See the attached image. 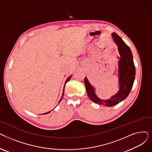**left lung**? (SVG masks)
Returning <instances> with one entry per match:
<instances>
[{
    "mask_svg": "<svg viewBox=\"0 0 152 152\" xmlns=\"http://www.w3.org/2000/svg\"><path fill=\"white\" fill-rule=\"evenodd\" d=\"M112 36L118 47L121 57L119 61V91L115 95L111 97L110 99L107 100L100 99L95 95L94 88L87 81V78H84L86 91L90 99L95 103L105 107L116 105L128 96L132 87L135 75V68L130 48L115 33L112 34Z\"/></svg>",
    "mask_w": 152,
    "mask_h": 152,
    "instance_id": "8db88e82",
    "label": "left lung"
}]
</instances>
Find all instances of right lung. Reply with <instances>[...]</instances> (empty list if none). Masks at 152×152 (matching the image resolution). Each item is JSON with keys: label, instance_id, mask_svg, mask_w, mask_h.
I'll return each mask as SVG.
<instances>
[{"label": "right lung", "instance_id": "add662e5", "mask_svg": "<svg viewBox=\"0 0 152 152\" xmlns=\"http://www.w3.org/2000/svg\"><path fill=\"white\" fill-rule=\"evenodd\" d=\"M71 76H69L66 80V82H65V84H66V83L68 82V81H69V79H71ZM64 91H65V87H64V89H63V95H62V96H61V99H60V101H59V102L58 103H60V101L61 100V99H62V98H63V95H64ZM50 111H49V112H48V113H44V114H47V113H50Z\"/></svg>", "mask_w": 152, "mask_h": 152}]
</instances>
